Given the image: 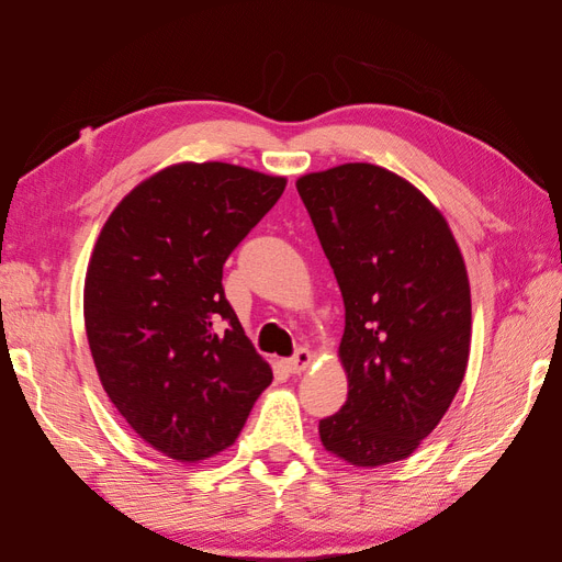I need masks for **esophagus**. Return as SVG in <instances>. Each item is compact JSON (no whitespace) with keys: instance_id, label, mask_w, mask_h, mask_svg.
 <instances>
[{"instance_id":"34e87169","label":"esophagus","mask_w":562,"mask_h":562,"mask_svg":"<svg viewBox=\"0 0 562 562\" xmlns=\"http://www.w3.org/2000/svg\"><path fill=\"white\" fill-rule=\"evenodd\" d=\"M312 361H314V356L310 349H297L293 359L283 361V366L288 368V372H302L312 366Z\"/></svg>"}]
</instances>
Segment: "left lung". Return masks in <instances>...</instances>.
Returning a JSON list of instances; mask_svg holds the SVG:
<instances>
[{
	"label": "left lung",
	"mask_w": 562,
	"mask_h": 562,
	"mask_svg": "<svg viewBox=\"0 0 562 562\" xmlns=\"http://www.w3.org/2000/svg\"><path fill=\"white\" fill-rule=\"evenodd\" d=\"M345 300L339 361L349 394L318 422L321 443L353 467L411 457L464 380L471 288L454 236L413 182L375 164L297 178Z\"/></svg>",
	"instance_id": "left-lung-1"
}]
</instances>
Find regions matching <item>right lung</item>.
I'll list each match as a JSON object with an SVG mask.
<instances>
[{
  "mask_svg": "<svg viewBox=\"0 0 562 562\" xmlns=\"http://www.w3.org/2000/svg\"><path fill=\"white\" fill-rule=\"evenodd\" d=\"M244 166L173 164L116 203L83 281L100 384L147 446L182 464L227 450L271 384L223 265L285 190Z\"/></svg>",
  "mask_w": 562,
  "mask_h": 562,
  "instance_id": "1",
  "label": "right lung"
}]
</instances>
